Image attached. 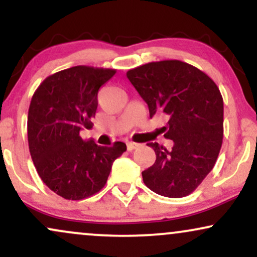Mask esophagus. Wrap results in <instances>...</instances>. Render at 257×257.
Returning <instances> with one entry per match:
<instances>
[{
	"label": "esophagus",
	"mask_w": 257,
	"mask_h": 257,
	"mask_svg": "<svg viewBox=\"0 0 257 257\" xmlns=\"http://www.w3.org/2000/svg\"><path fill=\"white\" fill-rule=\"evenodd\" d=\"M137 147H139V144H137V143H128V144H126V149H128V151H133V150H135Z\"/></svg>",
	"instance_id": "34e87169"
}]
</instances>
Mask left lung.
I'll return each instance as SVG.
<instances>
[{"mask_svg": "<svg viewBox=\"0 0 257 257\" xmlns=\"http://www.w3.org/2000/svg\"><path fill=\"white\" fill-rule=\"evenodd\" d=\"M149 106L150 117L164 114L170 151L149 143L156 162L143 172L150 190L169 198L192 193L211 172L223 138V100L206 73L180 60L149 63L126 72Z\"/></svg>", "mask_w": 257, "mask_h": 257, "instance_id": "left-lung-1", "label": "left lung"}]
</instances>
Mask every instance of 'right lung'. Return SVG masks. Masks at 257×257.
Returning <instances> with one entry per match:
<instances>
[{"label":"right lung","instance_id":"right-lung-1","mask_svg":"<svg viewBox=\"0 0 257 257\" xmlns=\"http://www.w3.org/2000/svg\"><path fill=\"white\" fill-rule=\"evenodd\" d=\"M116 70L73 66L48 76L32 95L28 114L29 150L42 181L65 199L98 193L112 163L125 152L124 143L111 147L83 140L98 108V91Z\"/></svg>","mask_w":257,"mask_h":257}]
</instances>
